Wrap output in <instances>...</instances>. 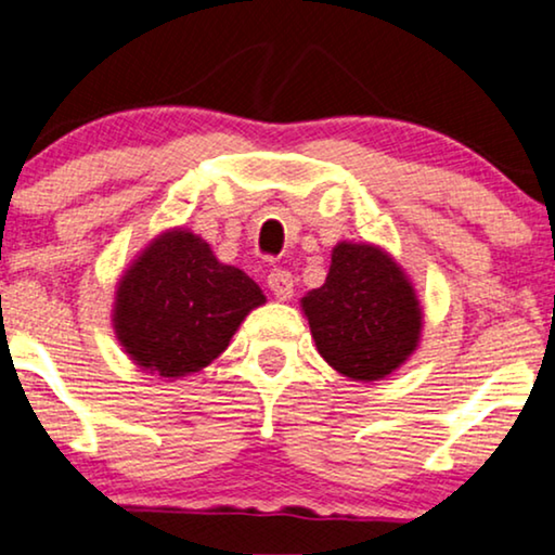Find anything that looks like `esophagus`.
<instances>
[{"label": "esophagus", "mask_w": 555, "mask_h": 555, "mask_svg": "<svg viewBox=\"0 0 555 555\" xmlns=\"http://www.w3.org/2000/svg\"><path fill=\"white\" fill-rule=\"evenodd\" d=\"M269 289L273 292V297L276 299H292L294 294V282H292V273L284 271V269H273L269 273Z\"/></svg>", "instance_id": "34e87169"}]
</instances>
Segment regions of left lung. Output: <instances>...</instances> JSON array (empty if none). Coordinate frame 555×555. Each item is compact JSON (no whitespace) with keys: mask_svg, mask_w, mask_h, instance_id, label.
Wrapping results in <instances>:
<instances>
[{"mask_svg":"<svg viewBox=\"0 0 555 555\" xmlns=\"http://www.w3.org/2000/svg\"><path fill=\"white\" fill-rule=\"evenodd\" d=\"M314 345L350 380L388 378L416 352L424 309L403 266L375 243L339 241L320 289L301 297Z\"/></svg>","mask_w":555,"mask_h":555,"instance_id":"obj_1","label":"left lung"}]
</instances>
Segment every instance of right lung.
Segmentation results:
<instances>
[{"label": "right lung", "mask_w": 555, "mask_h": 555, "mask_svg": "<svg viewBox=\"0 0 555 555\" xmlns=\"http://www.w3.org/2000/svg\"><path fill=\"white\" fill-rule=\"evenodd\" d=\"M263 301L261 286L220 263L210 243L169 228L121 273L111 322L131 363L177 380L208 367Z\"/></svg>", "instance_id": "add662e5"}]
</instances>
